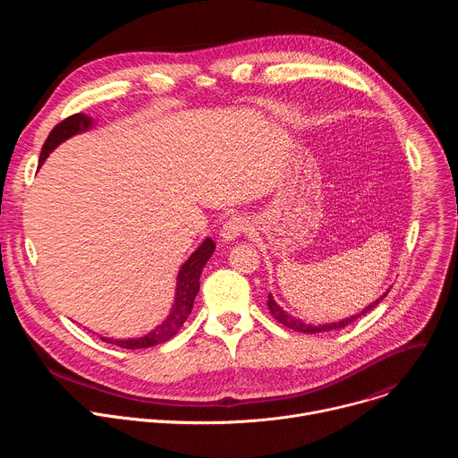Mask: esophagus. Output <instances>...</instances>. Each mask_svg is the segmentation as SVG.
<instances>
[{"instance_id":"1","label":"esophagus","mask_w":458,"mask_h":458,"mask_svg":"<svg viewBox=\"0 0 458 458\" xmlns=\"http://www.w3.org/2000/svg\"><path fill=\"white\" fill-rule=\"evenodd\" d=\"M246 230H248V221L244 217H241V216H232L230 219L225 221V225L221 228V237H223L225 242L235 241Z\"/></svg>"}]
</instances>
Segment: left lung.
I'll use <instances>...</instances> for the list:
<instances>
[{
  "instance_id": "1",
  "label": "left lung",
  "mask_w": 458,
  "mask_h": 458,
  "mask_svg": "<svg viewBox=\"0 0 458 458\" xmlns=\"http://www.w3.org/2000/svg\"><path fill=\"white\" fill-rule=\"evenodd\" d=\"M387 295V292L384 293V295H380V299H377L375 302H371L369 306H366L360 313H357V315H352V317H348V318H343V320H339V322H332V324H318V326H311V324H304L301 318H295V317H292L288 311H284L276 301H274V297L272 295H268V310H270V313L274 315V318L277 320V322H281L283 326H286V328H290V330H295V332H302V334H317V332H332V330H341V328H346L348 324H352L353 320H357L359 317H362V315H366L369 310H373L384 297Z\"/></svg>"
}]
</instances>
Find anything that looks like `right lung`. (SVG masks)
Returning a JSON list of instances; mask_svg holds the SVG:
<instances>
[{"label":"right lung","instance_id":"obj_1","mask_svg":"<svg viewBox=\"0 0 458 458\" xmlns=\"http://www.w3.org/2000/svg\"><path fill=\"white\" fill-rule=\"evenodd\" d=\"M92 119L85 114H74L67 119H63L61 123H57L52 132L48 134L43 148H41V156H39V165H43V161L48 157V154L59 147L64 140H69L76 134L87 132L89 128H92ZM216 250V242L208 237L203 241V244L195 250L186 263L181 267L179 276H177V288H175V301L172 306L170 315L165 318L163 324H159L156 330H152L148 335L140 337V339H124V341H117V339H106V337H99L105 343L115 344L119 348H126V350H140V348H150L161 343H166L168 339H172L179 330L181 326L184 324V320L188 318L191 308H193V301L195 295L199 292V277L201 272L207 265V260L212 257Z\"/></svg>","mask_w":458,"mask_h":458}]
</instances>
